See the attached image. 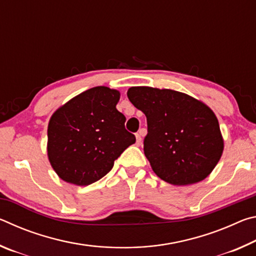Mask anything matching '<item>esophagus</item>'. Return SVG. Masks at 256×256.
<instances>
[{
  "instance_id": "34e87169",
  "label": "esophagus",
  "mask_w": 256,
  "mask_h": 256,
  "mask_svg": "<svg viewBox=\"0 0 256 256\" xmlns=\"http://www.w3.org/2000/svg\"><path fill=\"white\" fill-rule=\"evenodd\" d=\"M144 133V130L142 128V130H140V131H138V133H136V144L138 146H141V144H142V134Z\"/></svg>"
}]
</instances>
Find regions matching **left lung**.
<instances>
[{"label": "left lung", "instance_id": "8db88e82", "mask_svg": "<svg viewBox=\"0 0 256 256\" xmlns=\"http://www.w3.org/2000/svg\"><path fill=\"white\" fill-rule=\"evenodd\" d=\"M128 97L146 116L144 150L157 176L172 185L204 180L224 150L214 112L196 98L170 89L132 86Z\"/></svg>", "mask_w": 256, "mask_h": 256}]
</instances>
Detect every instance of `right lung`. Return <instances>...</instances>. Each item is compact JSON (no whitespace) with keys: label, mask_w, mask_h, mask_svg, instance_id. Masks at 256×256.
Instances as JSON below:
<instances>
[{"label":"right lung","mask_w":256,"mask_h":256,"mask_svg":"<svg viewBox=\"0 0 256 256\" xmlns=\"http://www.w3.org/2000/svg\"><path fill=\"white\" fill-rule=\"evenodd\" d=\"M120 92L94 86L72 98L50 120L48 159L60 178L86 186L110 172L114 162L136 142L116 110Z\"/></svg>","instance_id":"right-lung-1"}]
</instances>
